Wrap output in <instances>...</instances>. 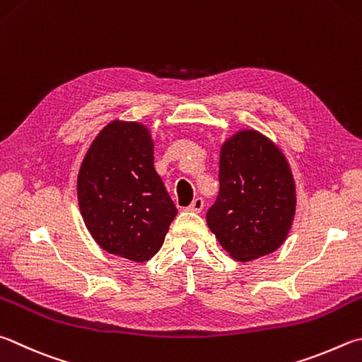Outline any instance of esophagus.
<instances>
[{
  "label": "esophagus",
  "mask_w": 362,
  "mask_h": 362,
  "mask_svg": "<svg viewBox=\"0 0 362 362\" xmlns=\"http://www.w3.org/2000/svg\"><path fill=\"white\" fill-rule=\"evenodd\" d=\"M202 207H204V201L201 198H196V199H193L192 204H189V207L187 210H189V212H194V214H199Z\"/></svg>",
  "instance_id": "1"
}]
</instances>
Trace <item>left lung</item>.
I'll return each mask as SVG.
<instances>
[{"label":"left lung","instance_id":"8db88e82","mask_svg":"<svg viewBox=\"0 0 362 362\" xmlns=\"http://www.w3.org/2000/svg\"><path fill=\"white\" fill-rule=\"evenodd\" d=\"M220 193L207 225L234 259L247 262L284 244L296 214V185L284 152L256 129H242L220 150Z\"/></svg>","mask_w":362,"mask_h":362}]
</instances>
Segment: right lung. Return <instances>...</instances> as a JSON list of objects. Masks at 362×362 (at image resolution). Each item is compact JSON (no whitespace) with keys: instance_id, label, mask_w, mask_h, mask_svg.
<instances>
[{"instance_id":"1","label":"right lung","mask_w":362,"mask_h":362,"mask_svg":"<svg viewBox=\"0 0 362 362\" xmlns=\"http://www.w3.org/2000/svg\"><path fill=\"white\" fill-rule=\"evenodd\" d=\"M77 199L107 253L144 262L158 252L177 209L155 170L146 124L114 120L100 131L78 170Z\"/></svg>"}]
</instances>
